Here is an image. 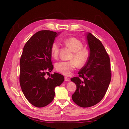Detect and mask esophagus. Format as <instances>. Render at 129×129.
Here are the masks:
<instances>
[{
	"label": "esophagus",
	"instance_id": "1",
	"mask_svg": "<svg viewBox=\"0 0 129 129\" xmlns=\"http://www.w3.org/2000/svg\"><path fill=\"white\" fill-rule=\"evenodd\" d=\"M64 79H65V81H66V82H69L70 81L69 78H68L66 77H65Z\"/></svg>",
	"mask_w": 129,
	"mask_h": 129
}]
</instances>
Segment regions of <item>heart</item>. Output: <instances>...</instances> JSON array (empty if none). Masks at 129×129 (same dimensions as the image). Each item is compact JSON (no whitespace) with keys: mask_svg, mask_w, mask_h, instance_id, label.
<instances>
[{"mask_svg":"<svg viewBox=\"0 0 129 129\" xmlns=\"http://www.w3.org/2000/svg\"><path fill=\"white\" fill-rule=\"evenodd\" d=\"M66 45L73 52V55L69 61H61L56 64V69L59 72L66 76H69L73 70L77 66H83L87 62L89 58V51L86 48H83V44L81 41L75 38H70L64 41ZM60 43L54 41L52 43L50 51L52 56L57 59L59 53Z\"/></svg>","mask_w":129,"mask_h":129,"instance_id":"heart-1","label":"heart"}]
</instances>
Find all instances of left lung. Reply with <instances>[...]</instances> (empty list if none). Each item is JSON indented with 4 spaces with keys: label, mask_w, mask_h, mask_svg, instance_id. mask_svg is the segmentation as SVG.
<instances>
[{
    "label": "left lung",
    "mask_w": 129,
    "mask_h": 129,
    "mask_svg": "<svg viewBox=\"0 0 129 129\" xmlns=\"http://www.w3.org/2000/svg\"><path fill=\"white\" fill-rule=\"evenodd\" d=\"M86 37L89 58L79 71V77L71 79L77 86L72 99L83 108L93 106L103 99L111 79L110 58L104 46L90 33H86Z\"/></svg>",
    "instance_id": "obj_1"
}]
</instances>
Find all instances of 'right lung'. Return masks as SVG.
<instances>
[{
  "label": "right lung",
  "mask_w": 129,
  "mask_h": 129,
  "mask_svg": "<svg viewBox=\"0 0 129 129\" xmlns=\"http://www.w3.org/2000/svg\"><path fill=\"white\" fill-rule=\"evenodd\" d=\"M60 33L44 30L35 34L25 44L20 60V84L27 101L41 108L54 99V89L64 81V76L54 72L48 78L45 75L52 70L50 48Z\"/></svg>",
  "instance_id": "add662e5"
}]
</instances>
